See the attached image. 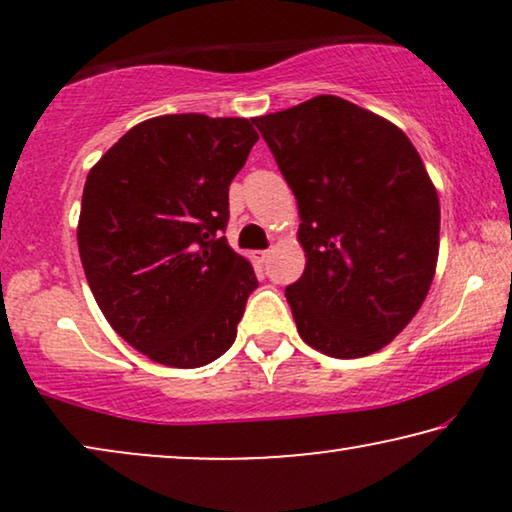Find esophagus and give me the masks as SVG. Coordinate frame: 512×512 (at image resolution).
<instances>
[{
    "label": "esophagus",
    "mask_w": 512,
    "mask_h": 512,
    "mask_svg": "<svg viewBox=\"0 0 512 512\" xmlns=\"http://www.w3.org/2000/svg\"><path fill=\"white\" fill-rule=\"evenodd\" d=\"M268 256H270V251L268 249H263V251H254V258L258 263H265L268 261Z\"/></svg>",
    "instance_id": "34e87169"
}]
</instances>
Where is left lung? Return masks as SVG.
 <instances>
[{
  "label": "left lung",
  "instance_id": "obj_1",
  "mask_svg": "<svg viewBox=\"0 0 512 512\" xmlns=\"http://www.w3.org/2000/svg\"><path fill=\"white\" fill-rule=\"evenodd\" d=\"M298 202L305 272L286 286L307 345L359 359L389 345L436 275L440 205L405 132L335 95L258 116Z\"/></svg>",
  "mask_w": 512,
  "mask_h": 512
}]
</instances>
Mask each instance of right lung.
I'll return each mask as SVG.
<instances>
[{
  "mask_svg": "<svg viewBox=\"0 0 512 512\" xmlns=\"http://www.w3.org/2000/svg\"><path fill=\"white\" fill-rule=\"evenodd\" d=\"M256 142L247 118L156 116L88 172L83 270L111 328L151 361L200 368L235 342L258 279L221 233L230 181Z\"/></svg>",
  "mask_w": 512,
  "mask_h": 512,
  "instance_id": "right-lung-1",
  "label": "right lung"
}]
</instances>
